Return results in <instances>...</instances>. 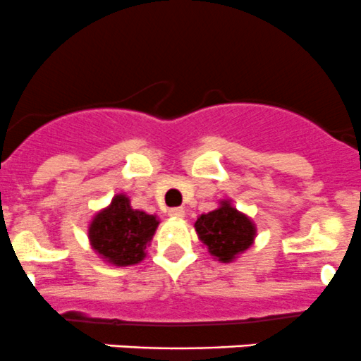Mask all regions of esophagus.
<instances>
[{
	"label": "esophagus",
	"instance_id": "obj_1",
	"mask_svg": "<svg viewBox=\"0 0 361 361\" xmlns=\"http://www.w3.org/2000/svg\"><path fill=\"white\" fill-rule=\"evenodd\" d=\"M169 216L173 217V219H182L185 216V210L182 207H173V209L169 210Z\"/></svg>",
	"mask_w": 361,
	"mask_h": 361
}]
</instances>
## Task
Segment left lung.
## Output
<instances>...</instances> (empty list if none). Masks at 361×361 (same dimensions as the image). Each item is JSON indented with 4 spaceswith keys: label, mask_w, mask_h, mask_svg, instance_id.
<instances>
[{
    "label": "left lung",
    "mask_w": 361,
    "mask_h": 361,
    "mask_svg": "<svg viewBox=\"0 0 361 361\" xmlns=\"http://www.w3.org/2000/svg\"><path fill=\"white\" fill-rule=\"evenodd\" d=\"M195 230L202 244L221 263H230L247 251L256 237V226L245 214L238 212L228 200L216 210L202 214Z\"/></svg>",
    "instance_id": "obj_1"
}]
</instances>
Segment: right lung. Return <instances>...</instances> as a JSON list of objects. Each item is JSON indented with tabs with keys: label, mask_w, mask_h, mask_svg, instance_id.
Wrapping results in <instances>:
<instances>
[{
	"label": "right lung",
	"mask_w": 361,
	"mask_h": 361,
	"mask_svg": "<svg viewBox=\"0 0 361 361\" xmlns=\"http://www.w3.org/2000/svg\"><path fill=\"white\" fill-rule=\"evenodd\" d=\"M159 219L144 210L131 209L126 195H116L89 224V242L96 255L116 267L137 265L145 258Z\"/></svg>",
	"instance_id": "right-lung-1"
}]
</instances>
